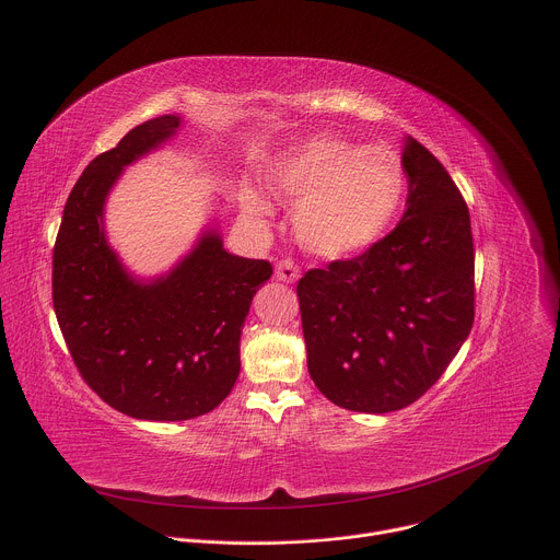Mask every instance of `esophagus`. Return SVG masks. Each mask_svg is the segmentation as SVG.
<instances>
[{"label":"esophagus","mask_w":560,"mask_h":560,"mask_svg":"<svg viewBox=\"0 0 560 560\" xmlns=\"http://www.w3.org/2000/svg\"><path fill=\"white\" fill-rule=\"evenodd\" d=\"M275 277H277L279 281H283V283H294V281L301 277V270H299V266H296L294 261L283 259V261H279V264L275 266Z\"/></svg>","instance_id":"esophagus-1"}]
</instances>
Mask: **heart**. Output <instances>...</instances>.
<instances>
[{
  "mask_svg": "<svg viewBox=\"0 0 560 560\" xmlns=\"http://www.w3.org/2000/svg\"><path fill=\"white\" fill-rule=\"evenodd\" d=\"M401 156L383 145H357L316 135L288 152L268 173V190L294 206L301 246L322 259H348L372 248L406 199ZM246 212L270 214V203L246 190Z\"/></svg>",
  "mask_w": 560,
  "mask_h": 560,
  "instance_id": "1",
  "label": "heart"
}]
</instances>
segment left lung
<instances>
[{"label":"left lung","mask_w":560,"mask_h":560,"mask_svg":"<svg viewBox=\"0 0 560 560\" xmlns=\"http://www.w3.org/2000/svg\"><path fill=\"white\" fill-rule=\"evenodd\" d=\"M408 208L354 259L307 270L296 285L307 372L339 408H408L445 372L474 324L467 203L439 159L406 137Z\"/></svg>","instance_id":"8db88e82"}]
</instances>
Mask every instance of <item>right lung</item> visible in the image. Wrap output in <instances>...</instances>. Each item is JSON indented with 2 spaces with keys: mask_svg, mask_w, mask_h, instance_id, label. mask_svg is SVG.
<instances>
[{
  "mask_svg": "<svg viewBox=\"0 0 560 560\" xmlns=\"http://www.w3.org/2000/svg\"><path fill=\"white\" fill-rule=\"evenodd\" d=\"M182 119L135 126L97 154L63 208L52 250V305L82 378L102 401L143 421H188L230 394L253 296L270 279L264 259L223 250L217 230L168 275L148 283L106 242L104 203L121 171L171 139Z\"/></svg>",
  "mask_w": 560,
  "mask_h": 560,
  "instance_id": "1",
  "label": "right lung"
}]
</instances>
